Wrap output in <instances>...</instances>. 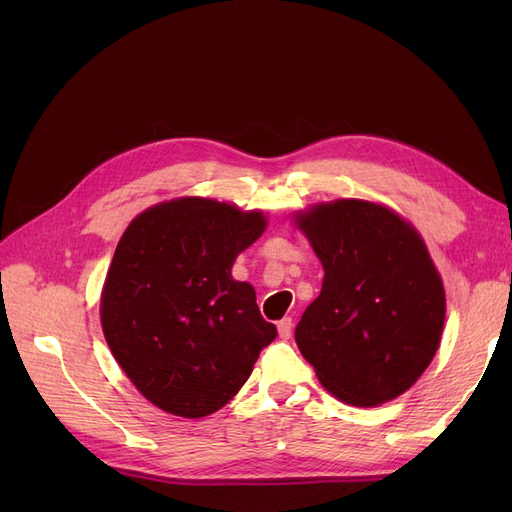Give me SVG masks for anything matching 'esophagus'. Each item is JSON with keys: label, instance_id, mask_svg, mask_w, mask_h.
Instances as JSON below:
<instances>
[{"label": "esophagus", "instance_id": "1", "mask_svg": "<svg viewBox=\"0 0 512 512\" xmlns=\"http://www.w3.org/2000/svg\"><path fill=\"white\" fill-rule=\"evenodd\" d=\"M277 333H280L282 339H288L292 333V320L290 318H282L280 324H277Z\"/></svg>", "mask_w": 512, "mask_h": 512}]
</instances>
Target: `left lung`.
Returning <instances> with one entry per match:
<instances>
[{
  "label": "left lung",
  "instance_id": "left-lung-1",
  "mask_svg": "<svg viewBox=\"0 0 512 512\" xmlns=\"http://www.w3.org/2000/svg\"><path fill=\"white\" fill-rule=\"evenodd\" d=\"M324 267L294 339L320 384L352 406L406 393L440 346L446 299L425 241L395 211L344 198L297 213Z\"/></svg>",
  "mask_w": 512,
  "mask_h": 512
}]
</instances>
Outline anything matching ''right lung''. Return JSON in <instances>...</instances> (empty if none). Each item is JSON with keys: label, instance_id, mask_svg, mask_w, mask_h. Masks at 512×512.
Masks as SVG:
<instances>
[{"label": "right lung", "instance_id": "1", "mask_svg": "<svg viewBox=\"0 0 512 512\" xmlns=\"http://www.w3.org/2000/svg\"><path fill=\"white\" fill-rule=\"evenodd\" d=\"M267 228L260 211L185 196L136 215L100 299L106 344L153 406L183 418L218 412L250 378L277 329L235 258Z\"/></svg>", "mask_w": 512, "mask_h": 512}]
</instances>
